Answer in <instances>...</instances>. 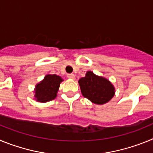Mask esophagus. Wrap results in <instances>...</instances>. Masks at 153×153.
Returning <instances> with one entry per match:
<instances>
[{"label": "esophagus", "mask_w": 153, "mask_h": 153, "mask_svg": "<svg viewBox=\"0 0 153 153\" xmlns=\"http://www.w3.org/2000/svg\"><path fill=\"white\" fill-rule=\"evenodd\" d=\"M67 77L70 78V79H75V75H74V74H68V75H67Z\"/></svg>", "instance_id": "1"}]
</instances>
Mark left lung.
<instances>
[{"mask_svg":"<svg viewBox=\"0 0 153 153\" xmlns=\"http://www.w3.org/2000/svg\"><path fill=\"white\" fill-rule=\"evenodd\" d=\"M81 93L92 102L99 105L106 103L113 97L115 88L106 78L87 71L84 77L78 81Z\"/></svg>","mask_w":153,"mask_h":153,"instance_id":"8db88e82","label":"left lung"}]
</instances>
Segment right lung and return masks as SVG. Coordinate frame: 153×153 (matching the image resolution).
<instances>
[{"mask_svg": "<svg viewBox=\"0 0 153 153\" xmlns=\"http://www.w3.org/2000/svg\"><path fill=\"white\" fill-rule=\"evenodd\" d=\"M63 79L56 74L46 75L44 79L35 86V100L37 102H46L54 100L60 84Z\"/></svg>", "mask_w": 153, "mask_h": 153, "instance_id": "obj_1", "label": "right lung"}]
</instances>
